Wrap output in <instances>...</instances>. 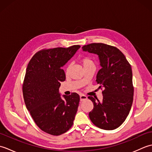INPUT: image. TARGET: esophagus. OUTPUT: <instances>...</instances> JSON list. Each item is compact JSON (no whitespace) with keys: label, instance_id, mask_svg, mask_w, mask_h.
Listing matches in <instances>:
<instances>
[{"label":"esophagus","instance_id":"esophagus-1","mask_svg":"<svg viewBox=\"0 0 152 152\" xmlns=\"http://www.w3.org/2000/svg\"><path fill=\"white\" fill-rule=\"evenodd\" d=\"M80 101H83L84 100H86L88 99V97H87V96L84 95H80Z\"/></svg>","mask_w":152,"mask_h":152}]
</instances>
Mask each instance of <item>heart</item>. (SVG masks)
Instances as JSON below:
<instances>
[{
  "instance_id": "heart-1",
  "label": "heart",
  "mask_w": 152,
  "mask_h": 152,
  "mask_svg": "<svg viewBox=\"0 0 152 152\" xmlns=\"http://www.w3.org/2000/svg\"><path fill=\"white\" fill-rule=\"evenodd\" d=\"M81 63L82 64L83 68H85V67L88 66L89 65H91V64H94V65H95L94 61H93L91 59V58H89L88 57H86L82 58V60H81ZM69 66L67 67V70L69 69Z\"/></svg>"
}]
</instances>
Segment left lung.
Returning <instances> with one entry per match:
<instances>
[{
  "instance_id": "obj_1",
  "label": "left lung",
  "mask_w": 152,
  "mask_h": 152,
  "mask_svg": "<svg viewBox=\"0 0 152 152\" xmlns=\"http://www.w3.org/2000/svg\"><path fill=\"white\" fill-rule=\"evenodd\" d=\"M83 51L96 54L101 69L96 82L102 91L101 102L93 96V109L89 118L96 127L104 130L119 127L129 114L133 101V73L130 64L117 48L102 43H93L82 47Z\"/></svg>"
}]
</instances>
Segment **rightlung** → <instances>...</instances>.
<instances>
[{
  "instance_id": "1",
  "label": "right lung",
  "mask_w": 152,
  "mask_h": 152,
  "mask_svg": "<svg viewBox=\"0 0 152 152\" xmlns=\"http://www.w3.org/2000/svg\"><path fill=\"white\" fill-rule=\"evenodd\" d=\"M80 46L42 50L28 63L23 84V95L27 110L41 130L60 135L69 129L78 110L80 96L72 93L61 97V82L66 76L62 67Z\"/></svg>"
}]
</instances>
